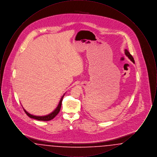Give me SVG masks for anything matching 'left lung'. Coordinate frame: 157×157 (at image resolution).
<instances>
[{"mask_svg":"<svg viewBox=\"0 0 157 157\" xmlns=\"http://www.w3.org/2000/svg\"><path fill=\"white\" fill-rule=\"evenodd\" d=\"M125 55H126L128 57V58H129V59L131 60L133 63H135L134 58L132 57V56L131 55V53L129 52V51H128L127 49H125Z\"/></svg>","mask_w":157,"mask_h":157,"instance_id":"1","label":"left lung"}]
</instances>
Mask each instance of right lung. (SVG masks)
<instances>
[{
  "label": "right lung",
  "mask_w": 157,
  "mask_h": 157,
  "mask_svg": "<svg viewBox=\"0 0 157 157\" xmlns=\"http://www.w3.org/2000/svg\"><path fill=\"white\" fill-rule=\"evenodd\" d=\"M64 97V95L62 97V98H61L60 101L59 103V105L58 106V107L56 108V109L52 112L51 113L48 115H46V116H42V117H39V116H35V115H31L29 113L27 112L25 109H24V111L26 113V115L30 117L31 118H33V119H35V120H39V121H50V120H52L58 114V113L59 112L60 109V108H61V105H62V99H63V98Z\"/></svg>",
  "instance_id": "add662e5"
}]
</instances>
